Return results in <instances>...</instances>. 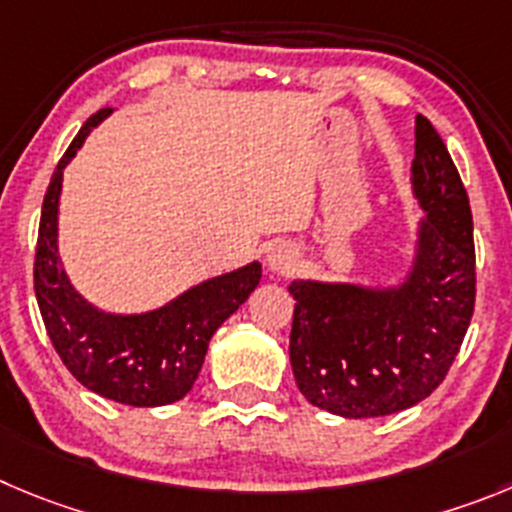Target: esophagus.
I'll return each instance as SVG.
<instances>
[{
  "label": "esophagus",
  "instance_id": "obj_1",
  "mask_svg": "<svg viewBox=\"0 0 512 512\" xmlns=\"http://www.w3.org/2000/svg\"><path fill=\"white\" fill-rule=\"evenodd\" d=\"M267 270L275 272V275H290V272L298 267V250L288 242H280V245H272L267 250Z\"/></svg>",
  "mask_w": 512,
  "mask_h": 512
}]
</instances>
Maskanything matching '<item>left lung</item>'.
Returning <instances> with one entry per match:
<instances>
[{"label": "left lung", "instance_id": "left-lung-1", "mask_svg": "<svg viewBox=\"0 0 512 512\" xmlns=\"http://www.w3.org/2000/svg\"><path fill=\"white\" fill-rule=\"evenodd\" d=\"M412 194L422 209L412 262L396 283L293 280L290 364L300 394L346 419L386 417L427 399L450 371L475 310L470 199L424 116L414 121Z\"/></svg>", "mask_w": 512, "mask_h": 512}]
</instances>
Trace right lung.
Here are the masks:
<instances>
[{
	"label": "right lung",
	"instance_id": "obj_1",
	"mask_svg": "<svg viewBox=\"0 0 512 512\" xmlns=\"http://www.w3.org/2000/svg\"><path fill=\"white\" fill-rule=\"evenodd\" d=\"M111 113L103 108L85 121L52 174L37 234L35 295L57 356L85 389L131 407H166L189 394L214 331L250 298L262 265L222 272L143 313H108L75 290L57 247L62 171Z\"/></svg>",
	"mask_w": 512,
	"mask_h": 512
}]
</instances>
